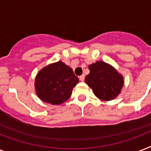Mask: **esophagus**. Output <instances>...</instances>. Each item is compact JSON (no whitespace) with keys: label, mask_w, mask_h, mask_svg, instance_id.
Here are the masks:
<instances>
[{"label":"esophagus","mask_w":151,"mask_h":151,"mask_svg":"<svg viewBox=\"0 0 151 151\" xmlns=\"http://www.w3.org/2000/svg\"><path fill=\"white\" fill-rule=\"evenodd\" d=\"M79 79H80V81H85V75H81V76H80V78H79Z\"/></svg>","instance_id":"esophagus-1"}]
</instances>
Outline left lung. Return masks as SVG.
Instances as JSON below:
<instances>
[{
    "mask_svg": "<svg viewBox=\"0 0 151 151\" xmlns=\"http://www.w3.org/2000/svg\"><path fill=\"white\" fill-rule=\"evenodd\" d=\"M88 69L90 73L85 77V83L98 99L110 101L118 96L124 86V78L114 66L97 61L90 64Z\"/></svg>",
    "mask_w": 151,
    "mask_h": 151,
    "instance_id": "obj_1",
    "label": "left lung"
}]
</instances>
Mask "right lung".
I'll use <instances>...</instances> for the list:
<instances>
[{"mask_svg": "<svg viewBox=\"0 0 151 151\" xmlns=\"http://www.w3.org/2000/svg\"><path fill=\"white\" fill-rule=\"evenodd\" d=\"M79 79L69 66L58 61L37 73L34 87L39 99L52 105H61L70 97Z\"/></svg>", "mask_w": 151, "mask_h": 151, "instance_id": "1", "label": "right lung"}]
</instances>
